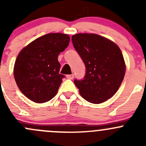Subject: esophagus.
I'll return each instance as SVG.
<instances>
[{
  "label": "esophagus",
  "instance_id": "obj_1",
  "mask_svg": "<svg viewBox=\"0 0 146 146\" xmlns=\"http://www.w3.org/2000/svg\"><path fill=\"white\" fill-rule=\"evenodd\" d=\"M66 77H67V78L70 79V80H72V79H73V78H74V75H73V74L67 75V76H66Z\"/></svg>",
  "mask_w": 146,
  "mask_h": 146
}]
</instances>
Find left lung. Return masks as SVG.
Returning <instances> with one entry per match:
<instances>
[{
	"label": "left lung",
	"instance_id": "1",
	"mask_svg": "<svg viewBox=\"0 0 146 146\" xmlns=\"http://www.w3.org/2000/svg\"><path fill=\"white\" fill-rule=\"evenodd\" d=\"M71 39L86 68L84 79L74 80L80 95L93 104L107 101L117 92L126 72L121 49L95 34H77Z\"/></svg>",
	"mask_w": 146,
	"mask_h": 146
}]
</instances>
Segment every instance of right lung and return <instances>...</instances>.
<instances>
[{
	"mask_svg": "<svg viewBox=\"0 0 146 146\" xmlns=\"http://www.w3.org/2000/svg\"><path fill=\"white\" fill-rule=\"evenodd\" d=\"M70 37L61 33L47 34L21 50L14 66V77L20 90L36 103L51 100L57 94L64 75L58 56L68 46Z\"/></svg>",
	"mask_w": 146,
	"mask_h": 146,
	"instance_id": "right-lung-1",
	"label": "right lung"
}]
</instances>
